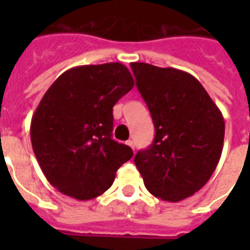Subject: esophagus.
I'll list each match as a JSON object with an SVG mask.
<instances>
[{
    "instance_id": "1",
    "label": "esophagus",
    "mask_w": 250,
    "mask_h": 250,
    "mask_svg": "<svg viewBox=\"0 0 250 250\" xmlns=\"http://www.w3.org/2000/svg\"><path fill=\"white\" fill-rule=\"evenodd\" d=\"M125 144L128 145V146H131V149H132V150H135V143H133L132 140H128L127 143H125Z\"/></svg>"
}]
</instances>
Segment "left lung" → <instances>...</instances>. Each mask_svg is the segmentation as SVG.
<instances>
[{"mask_svg":"<svg viewBox=\"0 0 250 250\" xmlns=\"http://www.w3.org/2000/svg\"><path fill=\"white\" fill-rule=\"evenodd\" d=\"M131 68L156 128L152 145L137 152L135 165L153 196L182 201L205 186L219 162L223 115L188 72L143 62Z\"/></svg>","mask_w":250,"mask_h":250,"instance_id":"obj_1","label":"left lung"}]
</instances>
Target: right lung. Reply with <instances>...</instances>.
I'll return each mask as SVG.
<instances>
[{
  "label": "right lung",
  "instance_id": "1",
  "mask_svg": "<svg viewBox=\"0 0 250 250\" xmlns=\"http://www.w3.org/2000/svg\"><path fill=\"white\" fill-rule=\"evenodd\" d=\"M119 62L78 66L50 85L31 121L33 153L45 178L80 201L107 190L132 149L113 140V106L132 89Z\"/></svg>",
  "mask_w": 250,
  "mask_h": 250
}]
</instances>
